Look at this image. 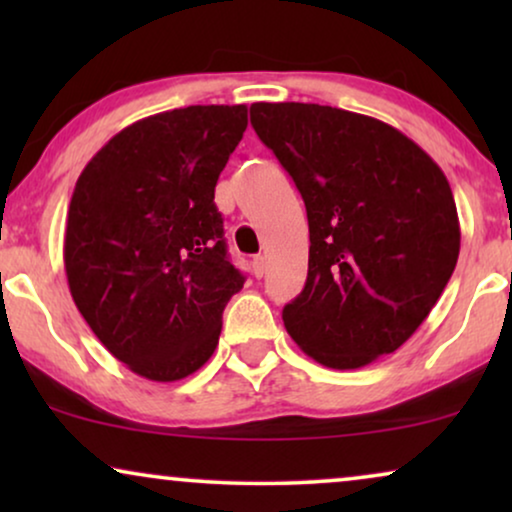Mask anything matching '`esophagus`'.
Returning <instances> with one entry per match:
<instances>
[{"mask_svg": "<svg viewBox=\"0 0 512 512\" xmlns=\"http://www.w3.org/2000/svg\"><path fill=\"white\" fill-rule=\"evenodd\" d=\"M251 268H254V275L261 279L265 275V258L263 256H256L254 263H251Z\"/></svg>", "mask_w": 512, "mask_h": 512, "instance_id": "34e87169", "label": "esophagus"}]
</instances>
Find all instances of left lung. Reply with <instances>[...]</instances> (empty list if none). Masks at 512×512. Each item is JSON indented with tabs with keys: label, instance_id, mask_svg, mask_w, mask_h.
Masks as SVG:
<instances>
[{
	"label": "left lung",
	"instance_id": "obj_1",
	"mask_svg": "<svg viewBox=\"0 0 512 512\" xmlns=\"http://www.w3.org/2000/svg\"><path fill=\"white\" fill-rule=\"evenodd\" d=\"M249 111L310 223L307 282L284 305L286 331L335 370L396 352L429 317L459 258L443 170L401 130L354 111L303 102Z\"/></svg>",
	"mask_w": 512,
	"mask_h": 512
}]
</instances>
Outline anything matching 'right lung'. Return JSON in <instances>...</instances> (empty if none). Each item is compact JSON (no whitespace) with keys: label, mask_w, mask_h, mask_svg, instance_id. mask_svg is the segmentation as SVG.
Masks as SVG:
<instances>
[{"label":"right lung","mask_w":512,"mask_h":512,"mask_svg":"<svg viewBox=\"0 0 512 512\" xmlns=\"http://www.w3.org/2000/svg\"><path fill=\"white\" fill-rule=\"evenodd\" d=\"M247 107L195 104L142 118L83 167L67 212L65 272L83 319L132 373L174 382L219 345L242 289L214 188Z\"/></svg>","instance_id":"add662e5"}]
</instances>
